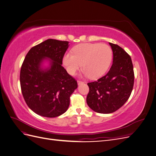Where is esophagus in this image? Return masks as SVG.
I'll return each mask as SVG.
<instances>
[{
	"instance_id": "34e87169",
	"label": "esophagus",
	"mask_w": 156,
	"mask_h": 156,
	"mask_svg": "<svg viewBox=\"0 0 156 156\" xmlns=\"http://www.w3.org/2000/svg\"><path fill=\"white\" fill-rule=\"evenodd\" d=\"M83 83H84V82H83V81H77L78 85H80V84H83Z\"/></svg>"
}]
</instances>
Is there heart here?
<instances>
[{"mask_svg": "<svg viewBox=\"0 0 156 156\" xmlns=\"http://www.w3.org/2000/svg\"><path fill=\"white\" fill-rule=\"evenodd\" d=\"M73 54H65L62 62L68 73L73 75L83 66V73L95 79L104 75L109 68L112 51L104 44H81L72 49Z\"/></svg>", "mask_w": 156, "mask_h": 156, "instance_id": "1", "label": "heart"}]
</instances>
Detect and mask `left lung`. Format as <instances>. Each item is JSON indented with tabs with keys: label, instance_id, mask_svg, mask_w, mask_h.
Listing matches in <instances>:
<instances>
[{
	"label": "left lung",
	"instance_id": "left-lung-1",
	"mask_svg": "<svg viewBox=\"0 0 156 156\" xmlns=\"http://www.w3.org/2000/svg\"><path fill=\"white\" fill-rule=\"evenodd\" d=\"M109 45L113 53L111 68L104 76L87 84V104L94 111L102 114L112 113L123 105L129 99L134 84L130 56L119 45Z\"/></svg>",
	"mask_w": 156,
	"mask_h": 156
}]
</instances>
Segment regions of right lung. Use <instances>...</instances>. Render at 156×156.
<instances>
[{"label":"right lung","instance_id":"right-lung-1","mask_svg":"<svg viewBox=\"0 0 156 156\" xmlns=\"http://www.w3.org/2000/svg\"><path fill=\"white\" fill-rule=\"evenodd\" d=\"M69 42L48 39L32 48L20 72L22 94L27 105L37 115L55 118L68 110L69 98L77 83L62 64ZM48 62V67L43 64Z\"/></svg>","mask_w":156,"mask_h":156}]
</instances>
